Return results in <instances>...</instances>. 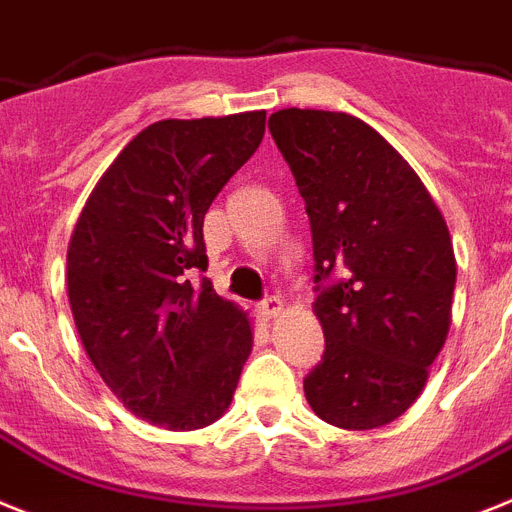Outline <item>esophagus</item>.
Segmentation results:
<instances>
[{
    "label": "esophagus",
    "mask_w": 512,
    "mask_h": 512,
    "mask_svg": "<svg viewBox=\"0 0 512 512\" xmlns=\"http://www.w3.org/2000/svg\"><path fill=\"white\" fill-rule=\"evenodd\" d=\"M259 313H261V318H266V321L274 316H279V313H282V300H279L277 295H269V298H264L259 303Z\"/></svg>",
    "instance_id": "1"
}]
</instances>
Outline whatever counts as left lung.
Returning <instances> with one entry per match:
<instances>
[{
  "label": "left lung",
  "mask_w": 512,
  "mask_h": 512,
  "mask_svg": "<svg viewBox=\"0 0 512 512\" xmlns=\"http://www.w3.org/2000/svg\"><path fill=\"white\" fill-rule=\"evenodd\" d=\"M269 131L313 233L326 349L303 388L334 427L373 430L414 404L451 326L456 256L430 191L365 121L285 108Z\"/></svg>",
  "instance_id": "8db88e82"
}]
</instances>
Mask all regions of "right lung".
<instances>
[{
    "instance_id": "right-lung-1",
    "label": "right lung",
    "mask_w": 512,
    "mask_h": 512,
    "mask_svg": "<svg viewBox=\"0 0 512 512\" xmlns=\"http://www.w3.org/2000/svg\"><path fill=\"white\" fill-rule=\"evenodd\" d=\"M264 111L139 131L74 225L67 290L85 352L131 414L199 430L233 401L253 331L207 272L204 214L259 150Z\"/></svg>"
}]
</instances>
